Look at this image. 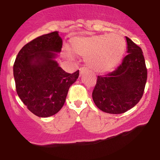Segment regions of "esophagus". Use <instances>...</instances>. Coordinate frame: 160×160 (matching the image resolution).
I'll return each mask as SVG.
<instances>
[{"instance_id":"obj_1","label":"esophagus","mask_w":160,"mask_h":160,"mask_svg":"<svg viewBox=\"0 0 160 160\" xmlns=\"http://www.w3.org/2000/svg\"><path fill=\"white\" fill-rule=\"evenodd\" d=\"M86 71V69L84 68H80V76H82V74H83Z\"/></svg>"}]
</instances>
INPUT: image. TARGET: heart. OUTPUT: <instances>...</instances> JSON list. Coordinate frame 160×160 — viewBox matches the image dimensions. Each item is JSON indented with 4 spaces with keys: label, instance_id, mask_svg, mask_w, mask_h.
Masks as SVG:
<instances>
[{
    "label": "heart",
    "instance_id": "1",
    "mask_svg": "<svg viewBox=\"0 0 160 160\" xmlns=\"http://www.w3.org/2000/svg\"><path fill=\"white\" fill-rule=\"evenodd\" d=\"M126 47V40L117 34L75 37L70 40V51H64L63 56L70 61L74 60V55L83 57L91 70L107 73L120 63Z\"/></svg>",
    "mask_w": 160,
    "mask_h": 160
}]
</instances>
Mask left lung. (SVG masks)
<instances>
[{"label": "left lung", "instance_id": "1", "mask_svg": "<svg viewBox=\"0 0 160 160\" xmlns=\"http://www.w3.org/2000/svg\"><path fill=\"white\" fill-rule=\"evenodd\" d=\"M128 53L113 72L98 76L92 99L101 111L119 114L138 103L144 93L148 78L143 52L126 37Z\"/></svg>", "mask_w": 160, "mask_h": 160}]
</instances>
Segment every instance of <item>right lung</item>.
<instances>
[{
  "mask_svg": "<svg viewBox=\"0 0 160 160\" xmlns=\"http://www.w3.org/2000/svg\"><path fill=\"white\" fill-rule=\"evenodd\" d=\"M62 47L58 32L44 34L25 44L13 65L17 94L28 109L39 117L56 114L65 104L79 71L65 72L56 58Z\"/></svg>",
  "mask_w": 160,
  "mask_h": 160,
  "instance_id": "obj_1",
  "label": "right lung"
}]
</instances>
